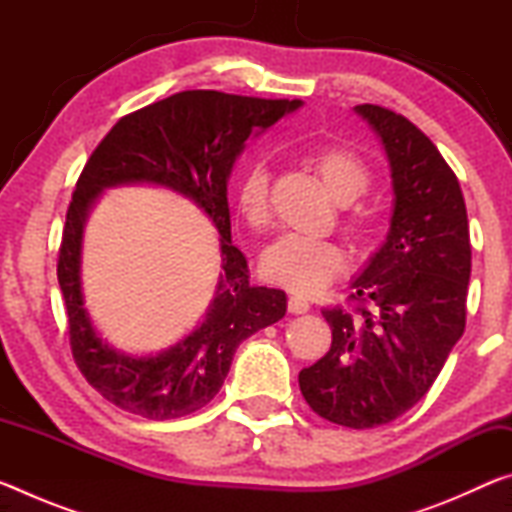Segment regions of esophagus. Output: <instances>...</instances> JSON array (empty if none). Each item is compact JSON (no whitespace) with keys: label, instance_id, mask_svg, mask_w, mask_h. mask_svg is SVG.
Masks as SVG:
<instances>
[{"label":"esophagus","instance_id":"esophagus-1","mask_svg":"<svg viewBox=\"0 0 512 512\" xmlns=\"http://www.w3.org/2000/svg\"><path fill=\"white\" fill-rule=\"evenodd\" d=\"M309 307L311 305H309L305 298H300V296H291L289 298V311H291V314H307Z\"/></svg>","mask_w":512,"mask_h":512}]
</instances>
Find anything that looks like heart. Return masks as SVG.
Here are the masks:
<instances>
[{
    "mask_svg": "<svg viewBox=\"0 0 512 512\" xmlns=\"http://www.w3.org/2000/svg\"><path fill=\"white\" fill-rule=\"evenodd\" d=\"M311 167L336 203H352L366 192L370 183L368 167L357 153L339 146H327L311 153ZM237 205L250 228L262 230L271 221V173L262 162L250 164L241 173ZM343 230L357 248L366 246L375 235V216L366 207H352L343 219ZM345 255L341 246L320 237L282 235L262 255V273L275 284H282L300 296H311L325 289L341 275Z\"/></svg>",
    "mask_w": 512,
    "mask_h": 512,
    "instance_id": "b5f03b06",
    "label": "heart"
}]
</instances>
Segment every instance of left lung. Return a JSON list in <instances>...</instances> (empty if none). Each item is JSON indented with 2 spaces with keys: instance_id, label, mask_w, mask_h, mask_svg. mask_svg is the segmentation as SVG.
I'll list each match as a JSON object with an SVG mask.
<instances>
[{
  "instance_id": "8db88e82",
  "label": "left lung",
  "mask_w": 512,
  "mask_h": 512,
  "mask_svg": "<svg viewBox=\"0 0 512 512\" xmlns=\"http://www.w3.org/2000/svg\"><path fill=\"white\" fill-rule=\"evenodd\" d=\"M354 112L391 164V230L352 282L357 309H323L332 348L298 381L320 418L372 429L427 395L463 336L472 246L461 185L436 144L388 108Z\"/></svg>"
}]
</instances>
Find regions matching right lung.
Wrapping results in <instances>:
<instances>
[{"mask_svg": "<svg viewBox=\"0 0 512 512\" xmlns=\"http://www.w3.org/2000/svg\"><path fill=\"white\" fill-rule=\"evenodd\" d=\"M300 108L298 99H255L187 90L121 117L94 149L67 207L58 250L69 345L83 377L119 409L173 420L214 400L241 341L287 314V293L250 284L232 244L228 178L246 140ZM149 182L173 188L211 216L222 237V267L206 320L183 342L149 358L117 353L93 329L80 287L84 219L103 188Z\"/></svg>", "mask_w": 512, "mask_h": 512, "instance_id": "right-lung-1", "label": "right lung"}]
</instances>
